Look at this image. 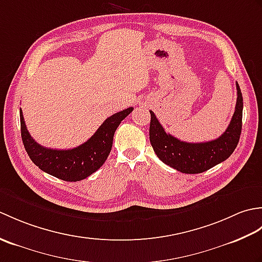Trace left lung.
<instances>
[{
    "mask_svg": "<svg viewBox=\"0 0 262 262\" xmlns=\"http://www.w3.org/2000/svg\"><path fill=\"white\" fill-rule=\"evenodd\" d=\"M236 90L237 98L234 115L226 130L214 141L187 143L178 140L165 133L157 116L153 111H149V142L158 158L171 168L189 174L202 173L229 159L237 146L242 129L243 98L237 83Z\"/></svg>",
    "mask_w": 262,
    "mask_h": 262,
    "instance_id": "obj_1",
    "label": "left lung"
}]
</instances>
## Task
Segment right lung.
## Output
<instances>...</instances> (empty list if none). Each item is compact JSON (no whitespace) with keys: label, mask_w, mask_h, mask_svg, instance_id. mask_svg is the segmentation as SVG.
Returning a JSON list of instances; mask_svg holds the SVG:
<instances>
[{"label":"right lung","mask_w":262,"mask_h":262,"mask_svg":"<svg viewBox=\"0 0 262 262\" xmlns=\"http://www.w3.org/2000/svg\"><path fill=\"white\" fill-rule=\"evenodd\" d=\"M134 108H127L105 119L98 130L81 144L71 149L46 148L30 136L20 109L21 137L26 151L39 169L64 181H80L100 169L113 146L114 135L120 122Z\"/></svg>","instance_id":"obj_1"}]
</instances>
